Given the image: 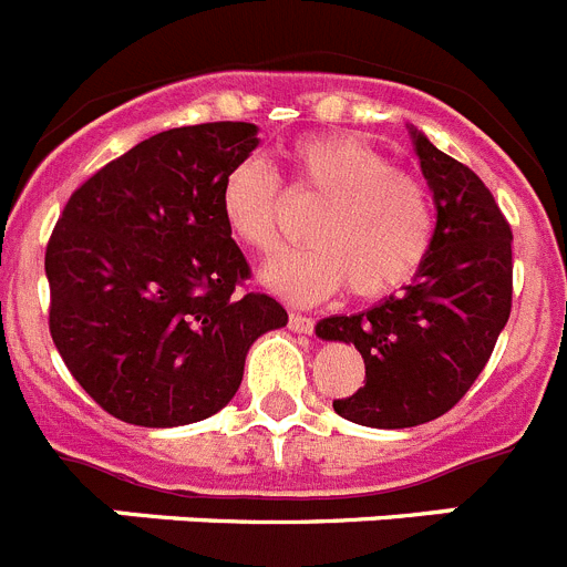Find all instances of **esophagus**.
I'll return each instance as SVG.
<instances>
[{
	"instance_id": "1",
	"label": "esophagus",
	"mask_w": 567,
	"mask_h": 567,
	"mask_svg": "<svg viewBox=\"0 0 567 567\" xmlns=\"http://www.w3.org/2000/svg\"><path fill=\"white\" fill-rule=\"evenodd\" d=\"M289 329H292V332H300V334H309L315 329V320L307 318V315L292 312L289 315Z\"/></svg>"
}]
</instances>
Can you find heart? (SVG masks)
Instances as JSON below:
<instances>
[{"mask_svg": "<svg viewBox=\"0 0 567 567\" xmlns=\"http://www.w3.org/2000/svg\"><path fill=\"white\" fill-rule=\"evenodd\" d=\"M287 164L295 193L323 202V213L309 227L312 249L278 255L264 269L275 292L312 303L346 287L358 300H380L420 272L434 244V207L417 175L346 133L298 138ZM280 204L267 164L249 158L224 175V224L252 252L280 247Z\"/></svg>", "mask_w": 567, "mask_h": 567, "instance_id": "b5f03b06", "label": "heart"}]
</instances>
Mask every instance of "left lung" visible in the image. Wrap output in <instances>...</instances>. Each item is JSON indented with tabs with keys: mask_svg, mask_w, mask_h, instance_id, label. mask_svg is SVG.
<instances>
[{
	"mask_svg": "<svg viewBox=\"0 0 567 567\" xmlns=\"http://www.w3.org/2000/svg\"><path fill=\"white\" fill-rule=\"evenodd\" d=\"M412 135L437 207L432 252L403 295L315 329L363 354V385L332 405L372 429H412L454 409L488 363L514 295V235L491 189L423 133Z\"/></svg>",
	"mask_w": 567,
	"mask_h": 567,
	"instance_id": "8db88e82",
	"label": "left lung"
}]
</instances>
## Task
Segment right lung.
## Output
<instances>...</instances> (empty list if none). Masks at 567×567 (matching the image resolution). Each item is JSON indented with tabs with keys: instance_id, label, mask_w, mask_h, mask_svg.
Here are the masks:
<instances>
[{
	"instance_id": "right-lung-1",
	"label": "right lung",
	"mask_w": 567,
	"mask_h": 567,
	"mask_svg": "<svg viewBox=\"0 0 567 567\" xmlns=\"http://www.w3.org/2000/svg\"><path fill=\"white\" fill-rule=\"evenodd\" d=\"M247 122L164 130L64 204L44 249L48 327L104 412L169 429L221 412L249 346L287 327L221 215V182L258 147Z\"/></svg>"
}]
</instances>
